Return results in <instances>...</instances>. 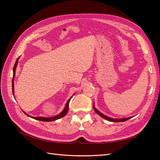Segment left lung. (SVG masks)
I'll list each match as a JSON object with an SVG mask.
<instances>
[{"label":"left lung","mask_w":160,"mask_h":160,"mask_svg":"<svg viewBox=\"0 0 160 160\" xmlns=\"http://www.w3.org/2000/svg\"><path fill=\"white\" fill-rule=\"evenodd\" d=\"M93 108H94V110H95V111L96 112V113L100 115V116H101L102 118H104V119H106V120H108V121H111V122H124V121H127V120H128V119H130L131 118H123V119H113V118H109V117H107V116H106V115H103L102 113H101L100 111H98L96 108L94 107V106H93Z\"/></svg>","instance_id":"8db88e82"}]
</instances>
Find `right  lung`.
<instances>
[{"label": "right lung", "instance_id": "obj_1", "mask_svg": "<svg viewBox=\"0 0 160 160\" xmlns=\"http://www.w3.org/2000/svg\"><path fill=\"white\" fill-rule=\"evenodd\" d=\"M18 59H19V57L18 58H17V60H16V62H15V64H14V67H13V77H14V76H15L16 67V66H17V63H18ZM12 92L13 93V80H12ZM71 98H72V97H71ZM71 98H70V99H69V100L67 101V104H66L65 108H64V110L62 111V112H61V113H60V114H58V115H56V116H54V117H52V118H43V117L35 118V117L29 116V115H28L27 113H25V112H24V113H25L27 115H28V116L31 117V118H33V119H35V120H37L42 121V122H52V121L56 120H58V119H59V118H61L64 117V115H65L67 113L68 110H69V102H70V100H71Z\"/></svg>", "mask_w": 160, "mask_h": 160}]
</instances>
